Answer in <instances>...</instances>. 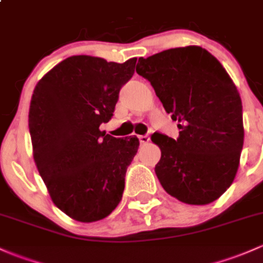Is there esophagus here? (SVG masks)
I'll return each mask as SVG.
<instances>
[{
    "mask_svg": "<svg viewBox=\"0 0 263 263\" xmlns=\"http://www.w3.org/2000/svg\"><path fill=\"white\" fill-rule=\"evenodd\" d=\"M151 140V138H149V135H139V142L142 144H146Z\"/></svg>",
    "mask_w": 263,
    "mask_h": 263,
    "instance_id": "1",
    "label": "esophagus"
}]
</instances>
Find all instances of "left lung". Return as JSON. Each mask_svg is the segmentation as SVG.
<instances>
[{"label":"left lung","mask_w":263,"mask_h":263,"mask_svg":"<svg viewBox=\"0 0 263 263\" xmlns=\"http://www.w3.org/2000/svg\"><path fill=\"white\" fill-rule=\"evenodd\" d=\"M137 72L180 129L177 139L152 135L162 152L155 165L162 187L187 204L218 199L236 177L245 138L241 97L231 76L199 46L139 58Z\"/></svg>","instance_id":"1"}]
</instances>
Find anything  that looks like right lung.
<instances>
[{"label": "right lung", "instance_id": "add662e5", "mask_svg": "<svg viewBox=\"0 0 263 263\" xmlns=\"http://www.w3.org/2000/svg\"><path fill=\"white\" fill-rule=\"evenodd\" d=\"M137 59L123 64L78 55L53 66L36 84L29 128L37 171L53 204L78 222H97L117 208L137 137L100 130L114 112Z\"/></svg>", "mask_w": 263, "mask_h": 263}]
</instances>
